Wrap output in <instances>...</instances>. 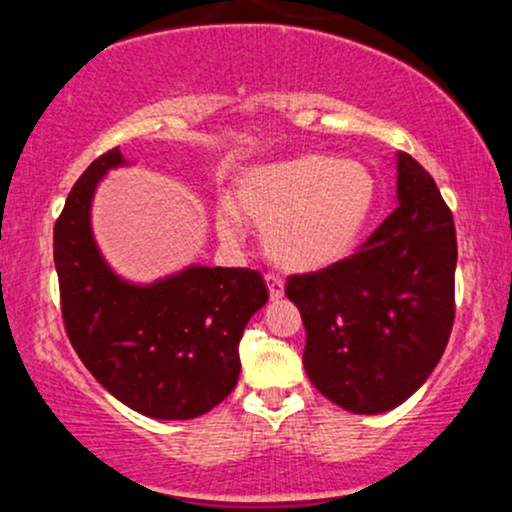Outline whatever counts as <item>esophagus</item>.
<instances>
[{"instance_id":"esophagus-1","label":"esophagus","mask_w":512,"mask_h":512,"mask_svg":"<svg viewBox=\"0 0 512 512\" xmlns=\"http://www.w3.org/2000/svg\"><path fill=\"white\" fill-rule=\"evenodd\" d=\"M264 281H267L269 298H272V301H279V298L284 296V281H281L279 276H274V274H267V276H264Z\"/></svg>"}]
</instances>
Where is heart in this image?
I'll return each instance as SVG.
<instances>
[{
  "mask_svg": "<svg viewBox=\"0 0 512 512\" xmlns=\"http://www.w3.org/2000/svg\"><path fill=\"white\" fill-rule=\"evenodd\" d=\"M378 182L368 166L332 154H303L248 168L216 209V231L238 243L245 223L262 231L269 260L317 272L356 250L373 219Z\"/></svg>",
  "mask_w": 512,
  "mask_h": 512,
  "instance_id": "obj_1",
  "label": "heart"
}]
</instances>
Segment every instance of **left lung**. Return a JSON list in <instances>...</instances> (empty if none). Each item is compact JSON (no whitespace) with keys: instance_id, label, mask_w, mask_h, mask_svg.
<instances>
[{"instance_id":"1","label":"left lung","mask_w":512,"mask_h":512,"mask_svg":"<svg viewBox=\"0 0 512 512\" xmlns=\"http://www.w3.org/2000/svg\"><path fill=\"white\" fill-rule=\"evenodd\" d=\"M397 199L356 255L286 281L310 383L354 414L407 402L438 366L455 320V223L426 168L402 151Z\"/></svg>"}]
</instances>
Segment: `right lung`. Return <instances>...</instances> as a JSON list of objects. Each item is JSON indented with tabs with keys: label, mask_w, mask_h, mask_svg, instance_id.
Masks as SVG:
<instances>
[{
	"label": "right lung",
	"mask_w": 512,
	"mask_h": 512,
	"mask_svg": "<svg viewBox=\"0 0 512 512\" xmlns=\"http://www.w3.org/2000/svg\"><path fill=\"white\" fill-rule=\"evenodd\" d=\"M120 149L91 163L55 223V269L69 342L93 378L151 419L207 414L238 383V344L267 303L260 272L190 264L154 284L113 272L91 228V202Z\"/></svg>",
	"instance_id": "1"
}]
</instances>
